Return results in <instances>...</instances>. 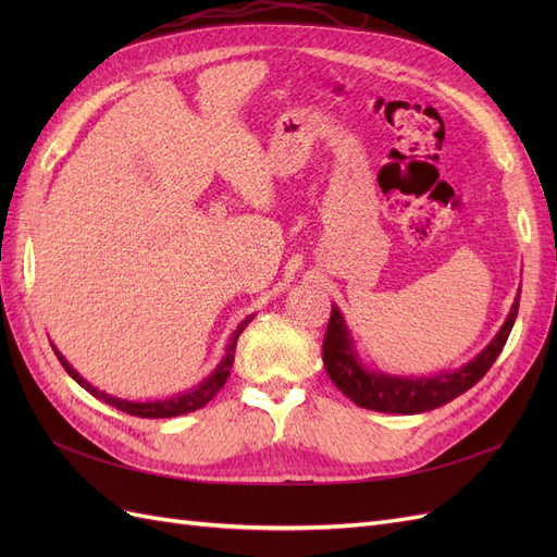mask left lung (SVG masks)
I'll return each mask as SVG.
<instances>
[{
  "label": "left lung",
  "mask_w": 557,
  "mask_h": 557,
  "mask_svg": "<svg viewBox=\"0 0 557 557\" xmlns=\"http://www.w3.org/2000/svg\"><path fill=\"white\" fill-rule=\"evenodd\" d=\"M518 299L520 293L516 295L511 311L495 334V339L474 360H469L460 369H453V372H440L430 376H395L369 369L356 350V344H352V334L339 307L332 305L330 325L323 339L325 369L332 383L362 409L404 416L440 409L450 399L467 393L471 385H476L485 376L487 369L493 367L516 323Z\"/></svg>",
  "instance_id": "obj_1"
}]
</instances>
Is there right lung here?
<instances>
[{
    "mask_svg": "<svg viewBox=\"0 0 557 557\" xmlns=\"http://www.w3.org/2000/svg\"><path fill=\"white\" fill-rule=\"evenodd\" d=\"M252 318H256V313L246 315V318L242 320V323L237 325V330L232 332L230 344H227V348H225V356L221 358V362L215 364V369H213V372H211L207 379H201L195 387H190V391L178 393V395H174V397H164V399H150V401L121 399V397L109 395V393H104V391H97V387H95L92 383H88L86 379H83V376L76 372V369L64 360V356H62V352H60L53 344H50V346H53L58 360H60L62 367L66 369V374H70L81 387H86V391H88L92 397H97V399H102L104 404H109V407H115L117 411H125V413H129V416H139V418H174V416H183V413H190V411H197V409H201V407H207V404L215 397V393L221 391V387L225 385V381H227V376H230V369H232V364H234V350H237L239 334L248 327V323H250Z\"/></svg>",
    "mask_w": 557,
    "mask_h": 557,
    "instance_id": "1",
    "label": "right lung"
}]
</instances>
